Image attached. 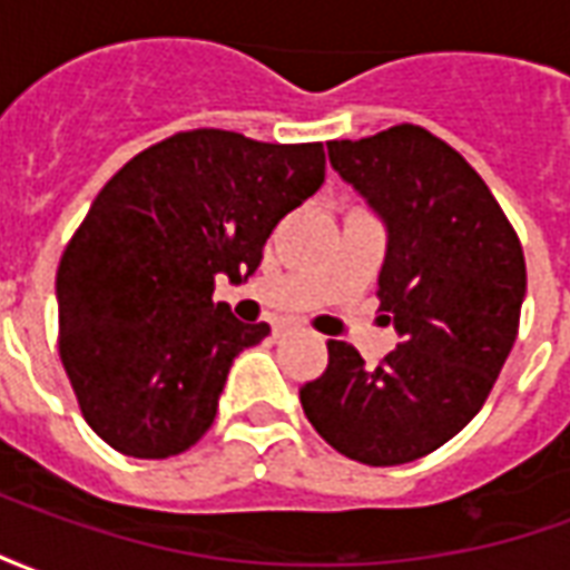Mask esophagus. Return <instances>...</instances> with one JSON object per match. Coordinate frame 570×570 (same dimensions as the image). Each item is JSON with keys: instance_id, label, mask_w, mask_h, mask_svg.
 Returning <instances> with one entry per match:
<instances>
[{"instance_id": "34e87169", "label": "esophagus", "mask_w": 570, "mask_h": 570, "mask_svg": "<svg viewBox=\"0 0 570 570\" xmlns=\"http://www.w3.org/2000/svg\"><path fill=\"white\" fill-rule=\"evenodd\" d=\"M274 338H284V335H289V323H274Z\"/></svg>"}]
</instances>
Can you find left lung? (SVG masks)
<instances>
[{
	"label": "left lung",
	"mask_w": 570,
	"mask_h": 570,
	"mask_svg": "<svg viewBox=\"0 0 570 570\" xmlns=\"http://www.w3.org/2000/svg\"><path fill=\"white\" fill-rule=\"evenodd\" d=\"M330 164L387 228L379 274L400 345L366 366L330 338V363L298 400L351 461L396 466L436 452L470 424L519 333L525 256L482 176L419 125L326 142Z\"/></svg>",
	"instance_id": "8db88e82"
}]
</instances>
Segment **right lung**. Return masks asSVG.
<instances>
[{
    "label": "right lung",
    "mask_w": 570,
    "mask_h": 570,
    "mask_svg": "<svg viewBox=\"0 0 570 570\" xmlns=\"http://www.w3.org/2000/svg\"><path fill=\"white\" fill-rule=\"evenodd\" d=\"M323 174V142L198 128L142 149L100 188L57 268L60 360L100 440L170 458L210 430L235 357L268 335L213 302L216 274L247 281Z\"/></svg>",
    "instance_id": "obj_1"
}]
</instances>
